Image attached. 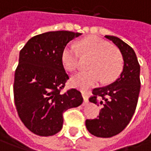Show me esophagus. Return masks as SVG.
<instances>
[{
  "label": "esophagus",
  "mask_w": 151,
  "mask_h": 151,
  "mask_svg": "<svg viewBox=\"0 0 151 151\" xmlns=\"http://www.w3.org/2000/svg\"><path fill=\"white\" fill-rule=\"evenodd\" d=\"M82 96H83V100H84V104L88 103V96L86 93H82Z\"/></svg>",
  "instance_id": "esophagus-1"
}]
</instances>
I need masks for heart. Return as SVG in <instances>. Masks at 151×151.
<instances>
[{
	"instance_id": "b5f03b06",
	"label": "heart",
	"mask_w": 151,
	"mask_h": 151,
	"mask_svg": "<svg viewBox=\"0 0 151 151\" xmlns=\"http://www.w3.org/2000/svg\"><path fill=\"white\" fill-rule=\"evenodd\" d=\"M77 47L70 44L62 53V64L65 69L74 71L80 63L81 52L92 56L88 71L76 73L70 78V85L80 90H86L97 85L101 81L108 83L117 77L123 65L119 51L110 47L107 42L96 37H88L79 42Z\"/></svg>"
}]
</instances>
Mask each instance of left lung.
<instances>
[{"label":"left lung","mask_w":151,"mask_h":151,"mask_svg":"<svg viewBox=\"0 0 151 151\" xmlns=\"http://www.w3.org/2000/svg\"><path fill=\"white\" fill-rule=\"evenodd\" d=\"M121 52L123 70L112 84L95 88L89 101L101 105L97 119H86V127L94 136L110 138L117 135L129 124L136 109L140 91V66L135 52L129 44L115 36L106 35Z\"/></svg>","instance_id":"8db88e82"}]
</instances>
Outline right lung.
Here are the masks:
<instances>
[{
    "mask_svg": "<svg viewBox=\"0 0 151 151\" xmlns=\"http://www.w3.org/2000/svg\"><path fill=\"white\" fill-rule=\"evenodd\" d=\"M80 32H47L30 38L19 54L15 72V105L29 130L51 136L63 127V113L80 106L83 98L76 89L61 93L69 79L62 64L66 44Z\"/></svg>",
    "mask_w": 151,
    "mask_h": 151,
    "instance_id": "obj_1",
    "label": "right lung"
}]
</instances>
